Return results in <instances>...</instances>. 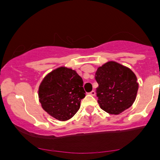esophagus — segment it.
<instances>
[{
	"mask_svg": "<svg viewBox=\"0 0 160 160\" xmlns=\"http://www.w3.org/2000/svg\"><path fill=\"white\" fill-rule=\"evenodd\" d=\"M89 95H92V96H94V95H95V91H92V92H91L90 93H89Z\"/></svg>",
	"mask_w": 160,
	"mask_h": 160,
	"instance_id": "1",
	"label": "esophagus"
}]
</instances>
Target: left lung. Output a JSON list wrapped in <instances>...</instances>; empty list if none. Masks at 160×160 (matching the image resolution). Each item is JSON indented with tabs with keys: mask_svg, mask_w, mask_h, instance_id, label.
I'll list each match as a JSON object with an SVG mask.
<instances>
[{
	"mask_svg": "<svg viewBox=\"0 0 160 160\" xmlns=\"http://www.w3.org/2000/svg\"><path fill=\"white\" fill-rule=\"evenodd\" d=\"M95 80L98 103L104 111L118 114L134 102L138 90L137 77L131 69L115 62L98 68Z\"/></svg>",
	"mask_w": 160,
	"mask_h": 160,
	"instance_id": "left-lung-1",
	"label": "left lung"
}]
</instances>
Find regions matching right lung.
Instances as JSON below:
<instances>
[{"label": "right lung", "mask_w": 160, "mask_h": 160, "mask_svg": "<svg viewBox=\"0 0 160 160\" xmlns=\"http://www.w3.org/2000/svg\"><path fill=\"white\" fill-rule=\"evenodd\" d=\"M83 80L75 70L60 67L45 77L38 88L42 107L59 121H67L79 110L85 97Z\"/></svg>", "instance_id": "right-lung-1"}]
</instances>
